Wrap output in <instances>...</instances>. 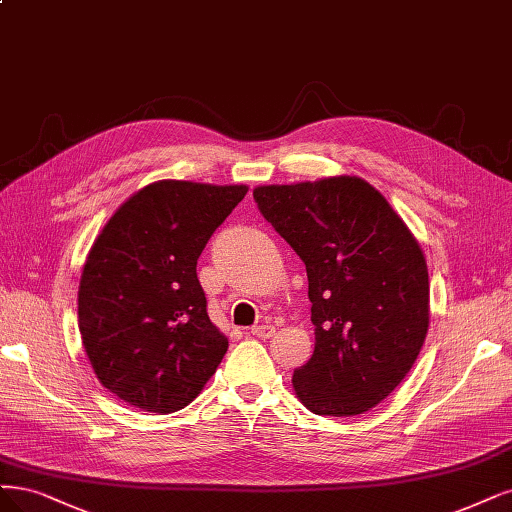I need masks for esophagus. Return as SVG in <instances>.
Returning <instances> with one entry per match:
<instances>
[{
  "label": "esophagus",
  "mask_w": 512,
  "mask_h": 512,
  "mask_svg": "<svg viewBox=\"0 0 512 512\" xmlns=\"http://www.w3.org/2000/svg\"><path fill=\"white\" fill-rule=\"evenodd\" d=\"M252 334H254V337H258V339H271L273 334H275V326H271V324L254 326V328H252Z\"/></svg>",
  "instance_id": "34e87169"
}]
</instances>
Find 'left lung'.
I'll list each match as a JSON object with an SVG mask.
<instances>
[{"instance_id": "obj_1", "label": "left lung", "mask_w": 512, "mask_h": 512, "mask_svg": "<svg viewBox=\"0 0 512 512\" xmlns=\"http://www.w3.org/2000/svg\"><path fill=\"white\" fill-rule=\"evenodd\" d=\"M254 201L305 262L315 349L294 392L315 415L351 417L409 375L430 324L424 252L360 178L258 186Z\"/></svg>"}]
</instances>
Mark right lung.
Returning <instances> with one entry per match:
<instances>
[{"label":"right lung","mask_w":512,"mask_h":512,"mask_svg":"<svg viewBox=\"0 0 512 512\" xmlns=\"http://www.w3.org/2000/svg\"><path fill=\"white\" fill-rule=\"evenodd\" d=\"M248 188L154 182L118 207L88 252L78 326L105 390L148 413L197 398L228 341L211 324L197 260Z\"/></svg>","instance_id":"add662e5"}]
</instances>
